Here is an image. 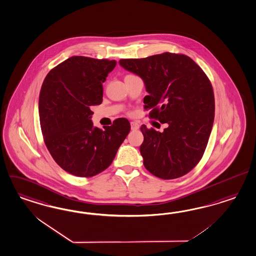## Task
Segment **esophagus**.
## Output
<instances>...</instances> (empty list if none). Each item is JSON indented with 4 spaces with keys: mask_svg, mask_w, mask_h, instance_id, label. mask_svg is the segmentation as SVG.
Returning a JSON list of instances; mask_svg holds the SVG:
<instances>
[{
    "mask_svg": "<svg viewBox=\"0 0 256 256\" xmlns=\"http://www.w3.org/2000/svg\"><path fill=\"white\" fill-rule=\"evenodd\" d=\"M139 125L138 124L134 122H131V129L132 131H136V130H138Z\"/></svg>",
    "mask_w": 256,
    "mask_h": 256,
    "instance_id": "34e87169",
    "label": "esophagus"
}]
</instances>
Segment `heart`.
I'll return each instance as SVG.
<instances>
[{
    "mask_svg": "<svg viewBox=\"0 0 256 256\" xmlns=\"http://www.w3.org/2000/svg\"><path fill=\"white\" fill-rule=\"evenodd\" d=\"M128 76H129V74H128Z\"/></svg>",
    "mask_w": 256,
    "mask_h": 256,
    "instance_id": "obj_1",
    "label": "heart"
}]
</instances>
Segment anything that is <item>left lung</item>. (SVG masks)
I'll return each mask as SVG.
<instances>
[{
	"label": "left lung",
	"instance_id": "8db88e82",
	"mask_svg": "<svg viewBox=\"0 0 256 256\" xmlns=\"http://www.w3.org/2000/svg\"><path fill=\"white\" fill-rule=\"evenodd\" d=\"M118 64L139 76L148 95V116L166 124L164 132L142 125L140 154L148 171L162 180L187 174L201 160L212 132L215 101L212 83L188 56L166 52Z\"/></svg>",
	"mask_w": 256,
	"mask_h": 256
}]
</instances>
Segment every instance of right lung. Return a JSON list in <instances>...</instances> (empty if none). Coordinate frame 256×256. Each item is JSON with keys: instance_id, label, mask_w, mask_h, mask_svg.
<instances>
[{"instance_id": "add662e5", "label": "right lung", "mask_w": 256, "mask_h": 256, "mask_svg": "<svg viewBox=\"0 0 256 256\" xmlns=\"http://www.w3.org/2000/svg\"><path fill=\"white\" fill-rule=\"evenodd\" d=\"M117 62L73 56L46 74L39 95V117L46 146L66 172L90 178L114 160L131 130L124 118L104 129L92 122V106L102 101V83Z\"/></svg>"}]
</instances>
